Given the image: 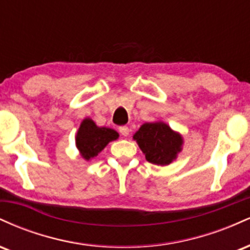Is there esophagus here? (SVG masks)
<instances>
[{
	"label": "esophagus",
	"mask_w": 250,
	"mask_h": 250,
	"mask_svg": "<svg viewBox=\"0 0 250 250\" xmlns=\"http://www.w3.org/2000/svg\"><path fill=\"white\" fill-rule=\"evenodd\" d=\"M120 133H121L123 136H128L129 133H130V129H129L128 127H125V125H122V127L119 128Z\"/></svg>",
	"instance_id": "obj_1"
}]
</instances>
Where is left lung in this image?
Instances as JSON below:
<instances>
[{
  "label": "left lung",
  "mask_w": 250,
  "mask_h": 250,
  "mask_svg": "<svg viewBox=\"0 0 250 250\" xmlns=\"http://www.w3.org/2000/svg\"><path fill=\"white\" fill-rule=\"evenodd\" d=\"M133 139L146 155V160L153 165L167 166L182 150V136L165 122L145 123Z\"/></svg>",
  "instance_id": "left-lung-1"
}]
</instances>
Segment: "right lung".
<instances>
[{"label": "right lung", "instance_id": "right-lung-1", "mask_svg": "<svg viewBox=\"0 0 250 250\" xmlns=\"http://www.w3.org/2000/svg\"><path fill=\"white\" fill-rule=\"evenodd\" d=\"M116 139H119V133L114 129L97 127L91 119H84L77 130L76 147L83 159L89 161Z\"/></svg>", "mask_w": 250, "mask_h": 250}]
</instances>
